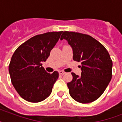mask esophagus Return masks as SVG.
<instances>
[{
	"mask_svg": "<svg viewBox=\"0 0 122 122\" xmlns=\"http://www.w3.org/2000/svg\"><path fill=\"white\" fill-rule=\"evenodd\" d=\"M59 75H64V74H65L66 73H65V71H59Z\"/></svg>",
	"mask_w": 122,
	"mask_h": 122,
	"instance_id": "34e87169",
	"label": "esophagus"
}]
</instances>
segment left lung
I'll return each instance as SVG.
<instances>
[{
    "label": "left lung",
    "instance_id": "left-lung-1",
    "mask_svg": "<svg viewBox=\"0 0 122 122\" xmlns=\"http://www.w3.org/2000/svg\"><path fill=\"white\" fill-rule=\"evenodd\" d=\"M65 39L73 49V60L81 62V75L71 73L67 83L71 97L82 104L94 101L102 94L112 77L113 63L108 51L99 42L87 34L64 31Z\"/></svg>",
    "mask_w": 122,
    "mask_h": 122
}]
</instances>
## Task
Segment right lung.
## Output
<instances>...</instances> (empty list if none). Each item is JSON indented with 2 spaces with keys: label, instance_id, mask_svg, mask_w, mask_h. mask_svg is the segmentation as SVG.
Masks as SVG:
<instances>
[{
  "label": "right lung",
  "instance_id": "right-lung-1",
  "mask_svg": "<svg viewBox=\"0 0 122 122\" xmlns=\"http://www.w3.org/2000/svg\"><path fill=\"white\" fill-rule=\"evenodd\" d=\"M63 31L35 35L20 45L9 65L10 80L17 92L30 102L44 101L51 94L59 73H47L42 66Z\"/></svg>",
  "mask_w": 122,
  "mask_h": 122
}]
</instances>
